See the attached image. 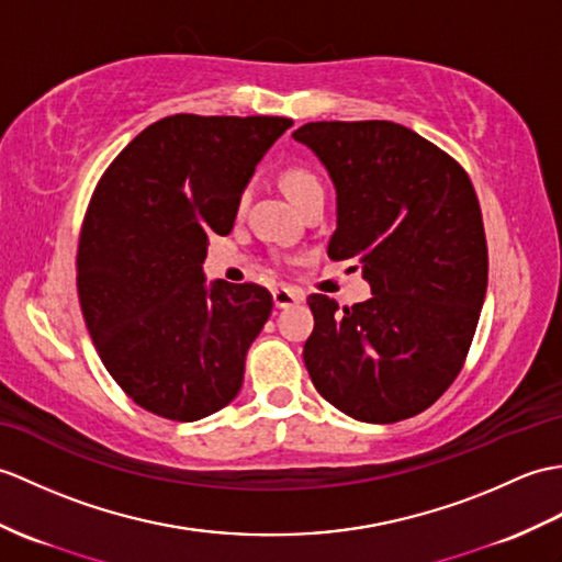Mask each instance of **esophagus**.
I'll return each mask as SVG.
<instances>
[{
	"mask_svg": "<svg viewBox=\"0 0 562 562\" xmlns=\"http://www.w3.org/2000/svg\"><path fill=\"white\" fill-rule=\"evenodd\" d=\"M272 302H276L278 308H290V306L302 304L304 294L294 290V286H276V290H272Z\"/></svg>",
	"mask_w": 562,
	"mask_h": 562,
	"instance_id": "obj_1",
	"label": "esophagus"
}]
</instances>
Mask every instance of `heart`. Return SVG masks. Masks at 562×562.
Listing matches in <instances>:
<instances>
[{
	"label": "heart",
	"instance_id": "heart-1",
	"mask_svg": "<svg viewBox=\"0 0 562 562\" xmlns=\"http://www.w3.org/2000/svg\"><path fill=\"white\" fill-rule=\"evenodd\" d=\"M282 187H284L286 195H290L294 205L306 201L308 195L323 193L321 179H318L316 175H313L311 169H306V167H292V169H286V172L282 175Z\"/></svg>",
	"mask_w": 562,
	"mask_h": 562
}]
</instances>
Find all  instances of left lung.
Here are the masks:
<instances>
[{
	"instance_id": "1",
	"label": "left lung",
	"mask_w": 562,
	"mask_h": 562,
	"mask_svg": "<svg viewBox=\"0 0 562 562\" xmlns=\"http://www.w3.org/2000/svg\"><path fill=\"white\" fill-rule=\"evenodd\" d=\"M292 136L335 187L328 256L355 258L371 284V299L342 311L308 296L311 381L357 422L409 419L460 373L484 306L488 251L472 181L395 122H311Z\"/></svg>"
}]
</instances>
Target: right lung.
Instances as JSON below:
<instances>
[{
  "instance_id": "right-lung-1",
  "label": "right lung",
  "mask_w": 562,
  "mask_h": 562,
  "mask_svg": "<svg viewBox=\"0 0 562 562\" xmlns=\"http://www.w3.org/2000/svg\"><path fill=\"white\" fill-rule=\"evenodd\" d=\"M292 124L175 114L102 175L78 244V299L104 369L143 409L199 422L239 395L272 296L251 282H205L203 260Z\"/></svg>"
}]
</instances>
